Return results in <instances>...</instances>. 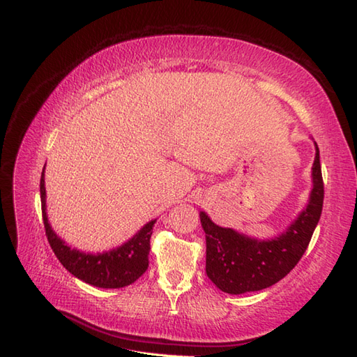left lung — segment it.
<instances>
[{
    "label": "left lung",
    "mask_w": 357,
    "mask_h": 357,
    "mask_svg": "<svg viewBox=\"0 0 357 357\" xmlns=\"http://www.w3.org/2000/svg\"><path fill=\"white\" fill-rule=\"evenodd\" d=\"M324 206V179L316 144L313 190L307 208L279 238L257 241L231 229L216 225L201 211L206 231V271L219 290L230 294L259 291L279 282L290 273L312 241Z\"/></svg>",
    "instance_id": "left-lung-1"
}]
</instances>
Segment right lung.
<instances>
[{"label":"right lung","mask_w":357,"mask_h":357,"mask_svg":"<svg viewBox=\"0 0 357 357\" xmlns=\"http://www.w3.org/2000/svg\"><path fill=\"white\" fill-rule=\"evenodd\" d=\"M43 221L49 244L58 261L69 270L73 276L84 282L100 288H121L133 284L149 268L150 238L153 233L155 221H150L135 234V236L112 252L89 255L72 250L59 239L52 230L49 219L45 216V187L44 170L40 181Z\"/></svg>","instance_id":"1"}]
</instances>
